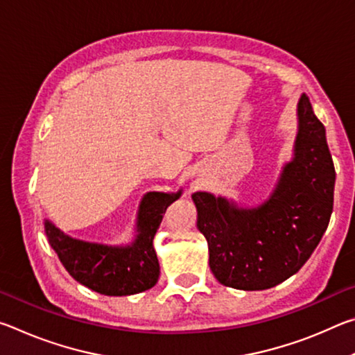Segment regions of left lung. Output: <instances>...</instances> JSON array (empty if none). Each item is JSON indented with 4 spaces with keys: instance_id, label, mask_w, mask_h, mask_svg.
<instances>
[{
    "instance_id": "1",
    "label": "left lung",
    "mask_w": 355,
    "mask_h": 355,
    "mask_svg": "<svg viewBox=\"0 0 355 355\" xmlns=\"http://www.w3.org/2000/svg\"><path fill=\"white\" fill-rule=\"evenodd\" d=\"M297 117L294 158L261 207L238 208L208 192L192 194L209 269L222 285L257 291L282 284L304 266L327 230L335 167L326 128L305 94Z\"/></svg>"
}]
</instances>
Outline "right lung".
I'll list each match as a JSON object with an SVG mask.
<instances>
[{
	"instance_id": "right-lung-1",
	"label": "right lung",
	"mask_w": 355,
	"mask_h": 355,
	"mask_svg": "<svg viewBox=\"0 0 355 355\" xmlns=\"http://www.w3.org/2000/svg\"><path fill=\"white\" fill-rule=\"evenodd\" d=\"M180 194H146L137 214V236L131 245L111 248L84 243L64 235L50 220L45 222L48 241L71 277L94 291L106 296H130L150 290L159 279L153 238L167 207Z\"/></svg>"
}]
</instances>
